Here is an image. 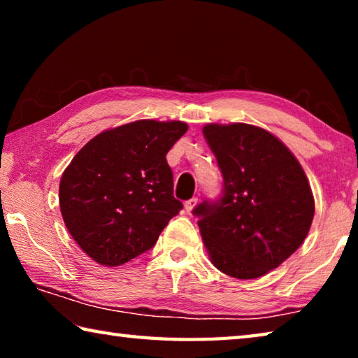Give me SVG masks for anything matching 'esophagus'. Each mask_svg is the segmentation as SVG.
Here are the masks:
<instances>
[{"label": "esophagus", "mask_w": 358, "mask_h": 358, "mask_svg": "<svg viewBox=\"0 0 358 358\" xmlns=\"http://www.w3.org/2000/svg\"><path fill=\"white\" fill-rule=\"evenodd\" d=\"M196 203H197V197H192V199H189V201L185 202V210L187 211V213H191L192 208L196 207Z\"/></svg>", "instance_id": "34e87169"}]
</instances>
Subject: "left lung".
Segmentation results:
<instances>
[{
	"mask_svg": "<svg viewBox=\"0 0 358 358\" xmlns=\"http://www.w3.org/2000/svg\"><path fill=\"white\" fill-rule=\"evenodd\" d=\"M222 173V196L192 210L217 270L254 280L280 266L310 232L314 197L300 162L252 124L203 126Z\"/></svg>",
	"mask_w": 358,
	"mask_h": 358,
	"instance_id": "1",
	"label": "left lung"
}]
</instances>
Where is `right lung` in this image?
<instances>
[{
    "label": "right lung",
    "instance_id": "1",
    "mask_svg": "<svg viewBox=\"0 0 358 358\" xmlns=\"http://www.w3.org/2000/svg\"><path fill=\"white\" fill-rule=\"evenodd\" d=\"M186 131L183 121L138 120L101 132L66 167L63 220L96 262L123 265L151 250L183 208L166 155Z\"/></svg>",
    "mask_w": 358,
    "mask_h": 358
}]
</instances>
